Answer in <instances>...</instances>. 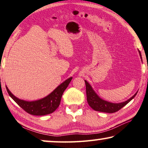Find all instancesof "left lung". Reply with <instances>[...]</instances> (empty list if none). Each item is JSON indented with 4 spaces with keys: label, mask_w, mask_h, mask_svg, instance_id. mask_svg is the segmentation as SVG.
Returning <instances> with one entry per match:
<instances>
[{
    "label": "left lung",
    "mask_w": 148,
    "mask_h": 148,
    "mask_svg": "<svg viewBox=\"0 0 148 148\" xmlns=\"http://www.w3.org/2000/svg\"><path fill=\"white\" fill-rule=\"evenodd\" d=\"M139 53L141 60L142 61V55H141L140 51ZM85 83L86 85V94H87V100L88 105H89L93 110L99 111V112H103L106 113H114L117 112V111H119L120 109L124 107L125 105H126L130 101H132V100L135 97L138 92H136L135 94L131 98H130L128 100H127V101L124 102H122V103H110V102L108 101H104V100L102 99L101 97H99V96H98V95L95 92V90H93L91 85H90L86 80H85Z\"/></svg>",
    "instance_id": "8db88e82"
}]
</instances>
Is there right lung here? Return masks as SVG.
Segmentation results:
<instances>
[{
	"mask_svg": "<svg viewBox=\"0 0 148 148\" xmlns=\"http://www.w3.org/2000/svg\"><path fill=\"white\" fill-rule=\"evenodd\" d=\"M71 79L72 77H69L47 96L34 101H26L20 99L15 97L6 86V88L10 97L26 112L35 116H44L53 112L58 108L63 93L68 87Z\"/></svg>",
	"mask_w": 148,
	"mask_h": 148,
	"instance_id": "1",
	"label": "right lung"
}]
</instances>
